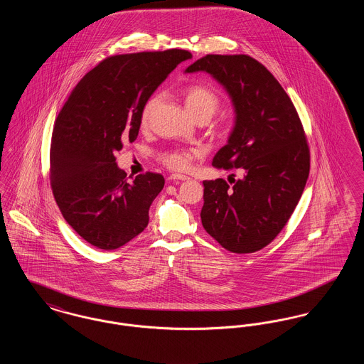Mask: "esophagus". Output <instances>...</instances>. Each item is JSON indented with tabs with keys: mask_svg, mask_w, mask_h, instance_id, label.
Segmentation results:
<instances>
[{
	"mask_svg": "<svg viewBox=\"0 0 364 364\" xmlns=\"http://www.w3.org/2000/svg\"><path fill=\"white\" fill-rule=\"evenodd\" d=\"M188 178H190V177L186 176V174L174 173L171 174V176L168 177V181H169V183H176V181H186V180H188Z\"/></svg>",
	"mask_w": 364,
	"mask_h": 364,
	"instance_id": "esophagus-1",
	"label": "esophagus"
}]
</instances>
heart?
Returning <instances> with one entry per match:
<instances>
[{
    "label": "heart",
    "instance_id": "obj_1",
    "mask_svg": "<svg viewBox=\"0 0 364 364\" xmlns=\"http://www.w3.org/2000/svg\"><path fill=\"white\" fill-rule=\"evenodd\" d=\"M164 100L161 92H156L153 97L147 100V102L141 109L140 114V124L147 125L156 107L161 105ZM221 100L218 94L206 86H192L186 92V107L190 112L191 116L196 119H211L220 109ZM161 159L165 165L173 169H186L190 165V154L186 151L173 150L166 151L161 156Z\"/></svg>",
    "mask_w": 364,
    "mask_h": 364
}]
</instances>
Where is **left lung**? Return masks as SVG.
Listing matches in <instances>:
<instances>
[{
	"label": "left lung",
	"instance_id": "8db88e82",
	"mask_svg": "<svg viewBox=\"0 0 364 364\" xmlns=\"http://www.w3.org/2000/svg\"><path fill=\"white\" fill-rule=\"evenodd\" d=\"M206 72L225 88L235 125L213 166L242 169L229 186L203 181L202 225L225 250L259 251L287 225L310 173V150L294 104L277 79L244 54H208L186 73Z\"/></svg>",
	"mask_w": 364,
	"mask_h": 364
}]
</instances>
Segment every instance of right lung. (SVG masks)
<instances>
[{
  "label": "right lung",
  "mask_w": 364,
  "mask_h": 364,
  "mask_svg": "<svg viewBox=\"0 0 364 364\" xmlns=\"http://www.w3.org/2000/svg\"><path fill=\"white\" fill-rule=\"evenodd\" d=\"M190 58L180 49L109 57L77 83L58 113L50 146L53 195L87 242L116 250L149 224V208L165 180L147 172L128 181L114 153L136 139L143 106Z\"/></svg>",
  "instance_id": "obj_1"
}]
</instances>
